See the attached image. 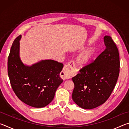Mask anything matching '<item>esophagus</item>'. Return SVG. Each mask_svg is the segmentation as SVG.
<instances>
[{
	"label": "esophagus",
	"instance_id": "obj_1",
	"mask_svg": "<svg viewBox=\"0 0 129 129\" xmlns=\"http://www.w3.org/2000/svg\"><path fill=\"white\" fill-rule=\"evenodd\" d=\"M71 67H73V65L71 63ZM72 76V72L71 69H70L68 67H64V68L63 69V71L61 72V77L62 78V79L65 80V79H69V78H71Z\"/></svg>",
	"mask_w": 129,
	"mask_h": 129
}]
</instances>
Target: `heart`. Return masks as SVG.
<instances>
[{"instance_id": "obj_1", "label": "heart", "mask_w": 129, "mask_h": 129, "mask_svg": "<svg viewBox=\"0 0 129 129\" xmlns=\"http://www.w3.org/2000/svg\"><path fill=\"white\" fill-rule=\"evenodd\" d=\"M96 51L93 47H89L85 49L76 56L75 62L77 66L84 68L91 62L95 55Z\"/></svg>"}]
</instances>
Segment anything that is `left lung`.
<instances>
[{
	"label": "left lung",
	"instance_id": "8db88e82",
	"mask_svg": "<svg viewBox=\"0 0 129 129\" xmlns=\"http://www.w3.org/2000/svg\"><path fill=\"white\" fill-rule=\"evenodd\" d=\"M104 40L105 50L72 78L75 85L72 99L82 109H92L103 104L110 95L118 78V50L110 36H105Z\"/></svg>",
	"mask_w": 129,
	"mask_h": 129
}]
</instances>
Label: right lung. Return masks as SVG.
<instances>
[{
    "label": "right lung",
    "instance_id": "add662e5",
    "mask_svg": "<svg viewBox=\"0 0 129 129\" xmlns=\"http://www.w3.org/2000/svg\"><path fill=\"white\" fill-rule=\"evenodd\" d=\"M21 35L13 43L8 58V75L17 97L34 108L46 106L53 100L63 80L60 76L64 65L56 61L42 60L31 65L24 64L20 56Z\"/></svg>",
    "mask_w": 129,
    "mask_h": 129
}]
</instances>
